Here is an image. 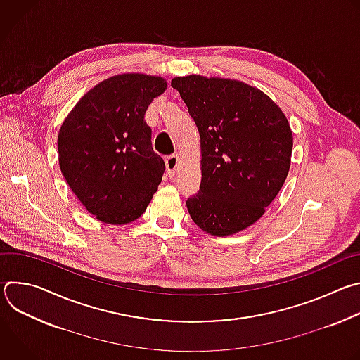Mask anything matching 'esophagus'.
Segmentation results:
<instances>
[{
	"label": "esophagus",
	"instance_id": "1",
	"mask_svg": "<svg viewBox=\"0 0 360 360\" xmlns=\"http://www.w3.org/2000/svg\"><path fill=\"white\" fill-rule=\"evenodd\" d=\"M165 164H167V169H168V175L174 176L181 165V157L178 153H174V155H169L165 158Z\"/></svg>",
	"mask_w": 360,
	"mask_h": 360
}]
</instances>
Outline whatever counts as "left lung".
Returning <instances> with one entry per match:
<instances>
[{
  "label": "left lung",
  "mask_w": 360,
  "mask_h": 360,
  "mask_svg": "<svg viewBox=\"0 0 360 360\" xmlns=\"http://www.w3.org/2000/svg\"><path fill=\"white\" fill-rule=\"evenodd\" d=\"M200 139V189L186 200L192 221L229 236L259 221L290 168L288 118L264 91L238 79L175 77Z\"/></svg>",
  "instance_id": "8db88e82"
}]
</instances>
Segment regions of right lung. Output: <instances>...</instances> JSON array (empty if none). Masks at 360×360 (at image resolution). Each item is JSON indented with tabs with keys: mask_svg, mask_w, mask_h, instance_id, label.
Here are the masks:
<instances>
[{
	"mask_svg": "<svg viewBox=\"0 0 360 360\" xmlns=\"http://www.w3.org/2000/svg\"><path fill=\"white\" fill-rule=\"evenodd\" d=\"M167 79L127 72L89 89L58 132L60 169L85 210L98 221H136L158 191L165 162L153 152L143 115Z\"/></svg>",
	"mask_w": 360,
	"mask_h": 360,
	"instance_id": "1",
	"label": "right lung"
}]
</instances>
